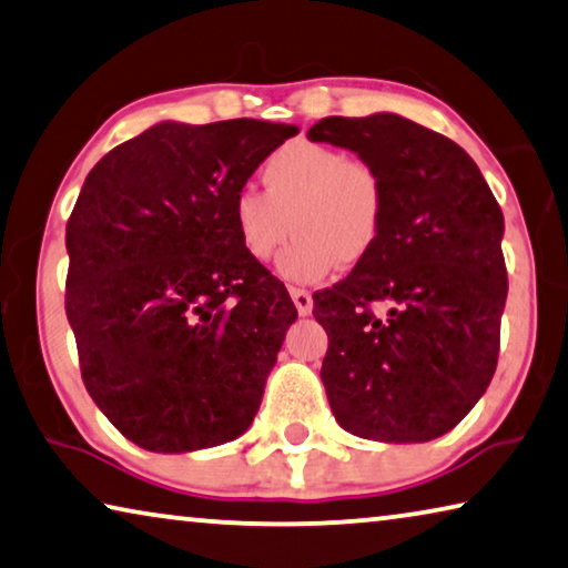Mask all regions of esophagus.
<instances>
[{
  "mask_svg": "<svg viewBox=\"0 0 568 568\" xmlns=\"http://www.w3.org/2000/svg\"><path fill=\"white\" fill-rule=\"evenodd\" d=\"M291 298H293L295 308H298L301 316H311L313 295L308 291H301V287H291Z\"/></svg>",
  "mask_w": 568,
  "mask_h": 568,
  "instance_id": "esophagus-1",
  "label": "esophagus"
}]
</instances>
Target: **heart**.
Segmentation results:
<instances>
[{
    "mask_svg": "<svg viewBox=\"0 0 568 568\" xmlns=\"http://www.w3.org/2000/svg\"><path fill=\"white\" fill-rule=\"evenodd\" d=\"M263 184L265 192L240 189L230 220L255 263H267L295 230V242L277 260L283 281L321 283L338 263H364L379 245L389 194L368 161L323 143H287L267 159Z\"/></svg>",
    "mask_w": 568,
    "mask_h": 568,
    "instance_id": "obj_1",
    "label": "heart"
}]
</instances>
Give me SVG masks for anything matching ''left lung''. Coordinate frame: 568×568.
Returning a JSON list of instances; mask_svg holds the SVG:
<instances>
[{"label": "left lung", "mask_w": 568, "mask_h": 568, "mask_svg": "<svg viewBox=\"0 0 568 568\" xmlns=\"http://www.w3.org/2000/svg\"><path fill=\"white\" fill-rule=\"evenodd\" d=\"M308 139L374 164L389 194L379 245L313 295L328 333L321 379L333 417L376 443L443 437L498 366L508 295L500 206L465 149L397 113L331 115ZM376 302L390 305L384 320Z\"/></svg>", "instance_id": "8db88e82"}]
</instances>
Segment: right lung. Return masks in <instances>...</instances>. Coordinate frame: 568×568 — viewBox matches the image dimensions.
Instances as JSON below:
<instances>
[{
    "label": "right lung",
    "instance_id": "add662e5",
    "mask_svg": "<svg viewBox=\"0 0 568 568\" xmlns=\"http://www.w3.org/2000/svg\"><path fill=\"white\" fill-rule=\"evenodd\" d=\"M295 133L161 121L90 169L65 230V313L88 394L133 445L194 453L255 419L298 311L242 252L230 206Z\"/></svg>",
    "mask_w": 568,
    "mask_h": 568
}]
</instances>
